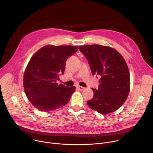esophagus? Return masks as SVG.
<instances>
[{"instance_id": "1", "label": "esophagus", "mask_w": 153, "mask_h": 153, "mask_svg": "<svg viewBox=\"0 0 153 153\" xmlns=\"http://www.w3.org/2000/svg\"><path fill=\"white\" fill-rule=\"evenodd\" d=\"M77 89L79 90H80V91H83V90H85V87H83V86H77Z\"/></svg>"}]
</instances>
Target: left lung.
<instances>
[{
    "label": "left lung",
    "instance_id": "1",
    "mask_svg": "<svg viewBox=\"0 0 153 153\" xmlns=\"http://www.w3.org/2000/svg\"><path fill=\"white\" fill-rule=\"evenodd\" d=\"M79 50L93 74L100 76L99 88H92L94 97L87 104L102 114L116 111L126 101L130 89L129 72L123 57L114 48L100 45L79 47Z\"/></svg>",
    "mask_w": 153,
    "mask_h": 153
}]
</instances>
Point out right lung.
Listing matches in <instances>:
<instances>
[{
    "mask_svg": "<svg viewBox=\"0 0 153 153\" xmlns=\"http://www.w3.org/2000/svg\"><path fill=\"white\" fill-rule=\"evenodd\" d=\"M78 50L70 45H47L31 58L24 76L27 97L39 110L47 112L66 105L76 87L58 85L68 58Z\"/></svg>",
    "mask_w": 153,
    "mask_h": 153,
    "instance_id": "obj_1",
    "label": "right lung"
}]
</instances>
